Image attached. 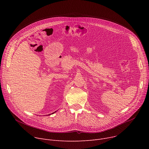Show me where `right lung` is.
I'll return each mask as SVG.
<instances>
[{
	"label": "right lung",
	"instance_id": "right-lung-1",
	"mask_svg": "<svg viewBox=\"0 0 149 149\" xmlns=\"http://www.w3.org/2000/svg\"><path fill=\"white\" fill-rule=\"evenodd\" d=\"M55 112H56V111H55ZM55 112H54V113H55ZM54 113H52V114H54ZM49 115H51V114H49Z\"/></svg>",
	"mask_w": 149,
	"mask_h": 149
}]
</instances>
